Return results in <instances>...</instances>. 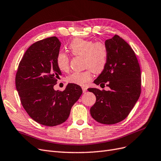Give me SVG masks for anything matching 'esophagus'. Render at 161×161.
<instances>
[{
	"label": "esophagus",
	"mask_w": 161,
	"mask_h": 161,
	"mask_svg": "<svg viewBox=\"0 0 161 161\" xmlns=\"http://www.w3.org/2000/svg\"><path fill=\"white\" fill-rule=\"evenodd\" d=\"M82 90H83V92L85 93V92L87 91V88L85 87H82Z\"/></svg>",
	"instance_id": "obj_1"
}]
</instances>
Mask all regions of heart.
<instances>
[{"mask_svg":"<svg viewBox=\"0 0 161 161\" xmlns=\"http://www.w3.org/2000/svg\"><path fill=\"white\" fill-rule=\"evenodd\" d=\"M69 49L72 55L83 56V63L87 69L84 71H75L67 77L71 84L84 86L92 79V70L97 74L105 69L108 61V49L102 41L94 42L92 40L75 39L71 41ZM57 65L62 71L69 69V58L67 55L59 52L57 56Z\"/></svg>","mask_w":161,"mask_h":161,"instance_id":"obj_1","label":"heart"}]
</instances>
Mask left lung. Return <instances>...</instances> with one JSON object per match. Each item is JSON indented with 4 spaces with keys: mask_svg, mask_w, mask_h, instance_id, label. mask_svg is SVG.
Instances as JSON below:
<instances>
[{
    "mask_svg": "<svg viewBox=\"0 0 161 161\" xmlns=\"http://www.w3.org/2000/svg\"><path fill=\"white\" fill-rule=\"evenodd\" d=\"M108 61L105 69L94 81L110 90L89 88L96 101L90 108L92 117L103 124H114L125 119L138 101L141 92V69L134 51L115 35L107 39Z\"/></svg>",
    "mask_w": 161,
    "mask_h": 161,
    "instance_id": "1",
    "label": "left lung"
}]
</instances>
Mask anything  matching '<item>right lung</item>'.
<instances>
[{
    "instance_id": "1",
    "label": "right lung",
    "mask_w": 161,
    "mask_h": 161,
    "mask_svg": "<svg viewBox=\"0 0 161 161\" xmlns=\"http://www.w3.org/2000/svg\"><path fill=\"white\" fill-rule=\"evenodd\" d=\"M60 46L56 37L31 45L20 61L15 77L25 111L35 122L47 126L65 122L82 94L81 87L75 84H67L64 92L53 89L61 75L56 62Z\"/></svg>"
}]
</instances>
